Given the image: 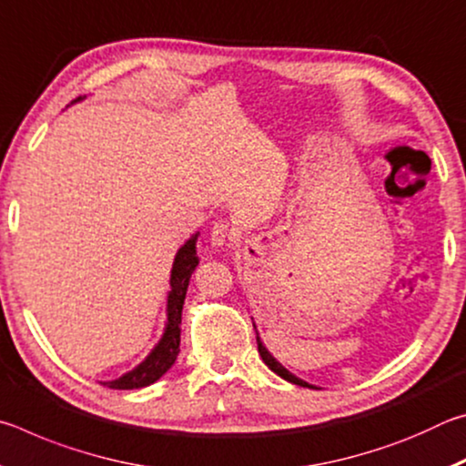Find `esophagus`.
I'll list each match as a JSON object with an SVG mask.
<instances>
[{"instance_id": "obj_1", "label": "esophagus", "mask_w": 466, "mask_h": 466, "mask_svg": "<svg viewBox=\"0 0 466 466\" xmlns=\"http://www.w3.org/2000/svg\"><path fill=\"white\" fill-rule=\"evenodd\" d=\"M209 240L214 247H224V244H230L234 240V230L228 224H216L211 228Z\"/></svg>"}]
</instances>
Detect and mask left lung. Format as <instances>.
<instances>
[{"label":"left lung","mask_w":466,"mask_h":466,"mask_svg":"<svg viewBox=\"0 0 466 466\" xmlns=\"http://www.w3.org/2000/svg\"><path fill=\"white\" fill-rule=\"evenodd\" d=\"M252 327H255V322H252ZM255 329H257V327H255ZM257 345H258V353H261V358H263V361L267 364V368L273 370V372L278 374V376H281L283 380H288V382H291V384H298V386H309V389H317V386H312L310 382H306V380H302V378H298V376L291 374L288 368H283V366L279 364V361L271 356L269 350H267L265 343L261 341V337H258V333H257Z\"/></svg>","instance_id":"left-lung-1"}]
</instances>
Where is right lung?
Returning <instances> with one entry per match:
<instances>
[{"mask_svg": "<svg viewBox=\"0 0 466 466\" xmlns=\"http://www.w3.org/2000/svg\"><path fill=\"white\" fill-rule=\"evenodd\" d=\"M82 100V98H77ZM197 238L199 232L193 234L183 247L178 248L175 263H172L170 271V291L167 298V325H164V333L160 341L154 345V350L147 353L144 361L125 372L123 376L115 378V380L102 382L108 389L116 390H133V389H144V386L154 384L156 380L168 372L172 364L177 361L178 347H180V319H183V304L187 296L188 281L195 267L199 265V257H197Z\"/></svg>", "mask_w": 466, "mask_h": 466, "instance_id": "1", "label": "right lung"}]
</instances>
